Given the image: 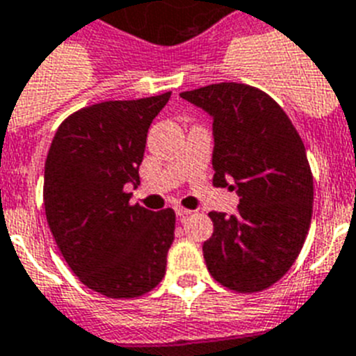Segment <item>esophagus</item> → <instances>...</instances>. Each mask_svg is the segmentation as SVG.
I'll use <instances>...</instances> for the list:
<instances>
[{
	"instance_id": "obj_1",
	"label": "esophagus",
	"mask_w": 356,
	"mask_h": 356,
	"mask_svg": "<svg viewBox=\"0 0 356 356\" xmlns=\"http://www.w3.org/2000/svg\"><path fill=\"white\" fill-rule=\"evenodd\" d=\"M175 213H177V218H186L188 213H192V210H188V208H183V207H175Z\"/></svg>"
}]
</instances>
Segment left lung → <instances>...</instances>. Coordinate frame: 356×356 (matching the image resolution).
<instances>
[{"instance_id": "left-lung-1", "label": "left lung", "mask_w": 356, "mask_h": 356, "mask_svg": "<svg viewBox=\"0 0 356 356\" xmlns=\"http://www.w3.org/2000/svg\"><path fill=\"white\" fill-rule=\"evenodd\" d=\"M181 97L213 118V186L238 190L236 216L210 212L208 273L236 293H259L298 258L313 216V173L298 131L261 89L221 82ZM228 180H234L230 185Z\"/></svg>"}]
</instances>
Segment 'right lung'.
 I'll return each mask as SVG.
<instances>
[{"mask_svg": "<svg viewBox=\"0 0 356 356\" xmlns=\"http://www.w3.org/2000/svg\"><path fill=\"white\" fill-rule=\"evenodd\" d=\"M170 95L78 109L60 124L49 148V228L78 280L108 298H138L166 273L175 212L129 204L126 186L140 183L148 128Z\"/></svg>", "mask_w": 356, "mask_h": 356, "instance_id": "right-lung-1", "label": "right lung"}]
</instances>
